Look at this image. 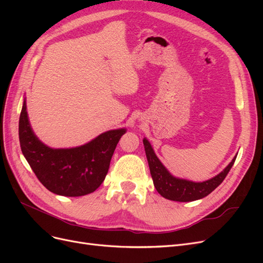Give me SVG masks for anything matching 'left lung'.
<instances>
[{"instance_id": "1", "label": "left lung", "mask_w": 263, "mask_h": 263, "mask_svg": "<svg viewBox=\"0 0 263 263\" xmlns=\"http://www.w3.org/2000/svg\"><path fill=\"white\" fill-rule=\"evenodd\" d=\"M142 141H144L150 174L154 180L155 187L159 194L171 201L192 202L208 196L224 181L236 160L235 157L232 162L226 166L224 171H221L215 178L205 182L197 183L187 180H182L171 176L169 171L164 168L163 164L157 158L153 147H151L149 141L146 138Z\"/></svg>"}]
</instances>
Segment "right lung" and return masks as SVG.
<instances>
[{"label":"right lung","instance_id":"right-lung-1","mask_svg":"<svg viewBox=\"0 0 263 263\" xmlns=\"http://www.w3.org/2000/svg\"><path fill=\"white\" fill-rule=\"evenodd\" d=\"M126 129L109 130L87 144L70 149H52L35 136L28 122L26 101L20 116L21 149L37 179L50 192L82 196L94 192L104 181L109 162Z\"/></svg>","mask_w":263,"mask_h":263}]
</instances>
